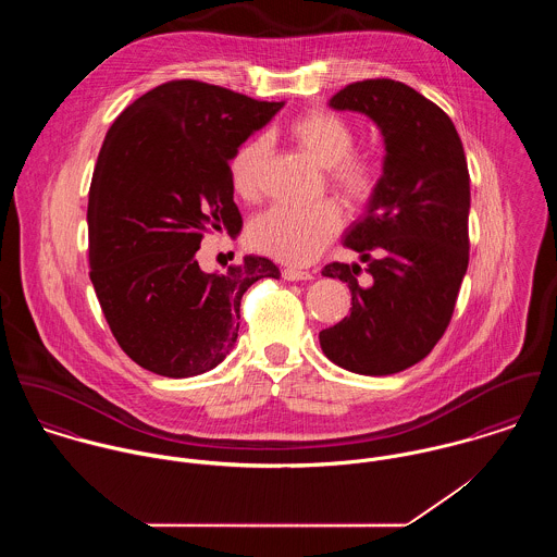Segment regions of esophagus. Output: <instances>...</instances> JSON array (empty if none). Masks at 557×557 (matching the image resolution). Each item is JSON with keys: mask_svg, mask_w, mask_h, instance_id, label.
I'll use <instances>...</instances> for the list:
<instances>
[{"mask_svg": "<svg viewBox=\"0 0 557 557\" xmlns=\"http://www.w3.org/2000/svg\"><path fill=\"white\" fill-rule=\"evenodd\" d=\"M283 278L285 281H311L313 274L305 272V270H296V268H285L283 270Z\"/></svg>", "mask_w": 557, "mask_h": 557, "instance_id": "34e87169", "label": "esophagus"}]
</instances>
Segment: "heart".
<instances>
[{
	"instance_id": "b5f03b06",
	"label": "heart",
	"mask_w": 557,
	"mask_h": 557,
	"mask_svg": "<svg viewBox=\"0 0 557 557\" xmlns=\"http://www.w3.org/2000/svg\"><path fill=\"white\" fill-rule=\"evenodd\" d=\"M289 135L302 152L325 169L327 184L349 203L367 206L382 180L377 160L369 154L351 152L356 133L351 124L323 109L298 115L289 124ZM270 154V141L263 135L246 139L230 159V182L242 199L259 193L261 173ZM343 216L336 203L321 201L311 208L274 206L248 225V244L289 265H305L318 259L319 252L341 232Z\"/></svg>"
}]
</instances>
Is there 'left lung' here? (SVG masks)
<instances>
[{
	"mask_svg": "<svg viewBox=\"0 0 557 557\" xmlns=\"http://www.w3.org/2000/svg\"><path fill=\"white\" fill-rule=\"evenodd\" d=\"M382 131L386 157L367 214L343 244L369 261L327 263L321 274L351 292V313L319 332L327 360L360 375H393L431 354L446 332L470 261V173L453 120L393 79L351 83L330 98Z\"/></svg>",
	"mask_w": 557,
	"mask_h": 557,
	"instance_id": "obj_1",
	"label": "left lung"
}]
</instances>
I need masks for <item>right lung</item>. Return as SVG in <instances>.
Instances as JSON below:
<instances>
[{"label":"right lung","mask_w":557,"mask_h":557,"mask_svg":"<svg viewBox=\"0 0 557 557\" xmlns=\"http://www.w3.org/2000/svg\"><path fill=\"white\" fill-rule=\"evenodd\" d=\"M283 104L169 81L109 128L87 201L89 278L139 367L175 380L214 369L236 345L244 292L281 276L265 257L246 255L219 274L195 255L208 234H239L230 159Z\"/></svg>","instance_id":"obj_1"}]
</instances>
